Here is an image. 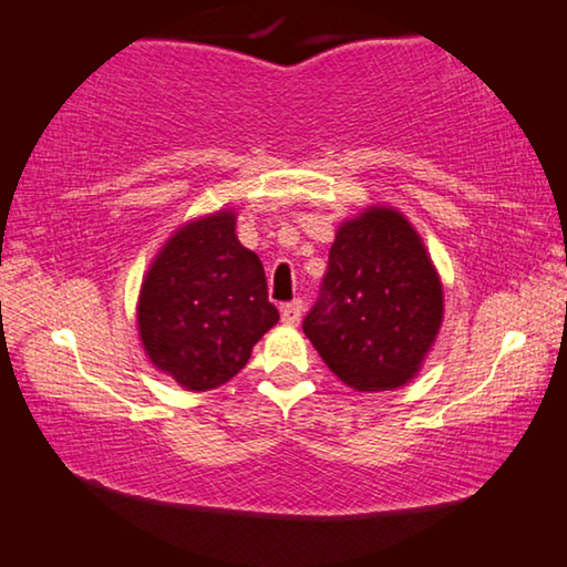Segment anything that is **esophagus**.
I'll return each mask as SVG.
<instances>
[{"instance_id":"34e87169","label":"esophagus","mask_w":567,"mask_h":567,"mask_svg":"<svg viewBox=\"0 0 567 567\" xmlns=\"http://www.w3.org/2000/svg\"><path fill=\"white\" fill-rule=\"evenodd\" d=\"M300 318H302V302L300 300L287 302V306H282V323L298 326Z\"/></svg>"}]
</instances>
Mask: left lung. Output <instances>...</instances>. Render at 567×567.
Returning a JSON list of instances; mask_svg holds the SVG:
<instances>
[{"instance_id":"1","label":"left lung","mask_w":567,"mask_h":567,"mask_svg":"<svg viewBox=\"0 0 567 567\" xmlns=\"http://www.w3.org/2000/svg\"><path fill=\"white\" fill-rule=\"evenodd\" d=\"M441 326V275L400 210L369 206L338 226L302 331L346 386L386 392L412 382Z\"/></svg>"}]
</instances>
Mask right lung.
Wrapping results in <instances>:
<instances>
[{
	"label": "right lung",
	"mask_w": 567,
	"mask_h": 567,
	"mask_svg": "<svg viewBox=\"0 0 567 567\" xmlns=\"http://www.w3.org/2000/svg\"><path fill=\"white\" fill-rule=\"evenodd\" d=\"M277 320L265 267L236 239L234 208L183 224L140 287L142 349L152 367L190 392L216 390L239 374Z\"/></svg>",
	"instance_id": "obj_1"
}]
</instances>
